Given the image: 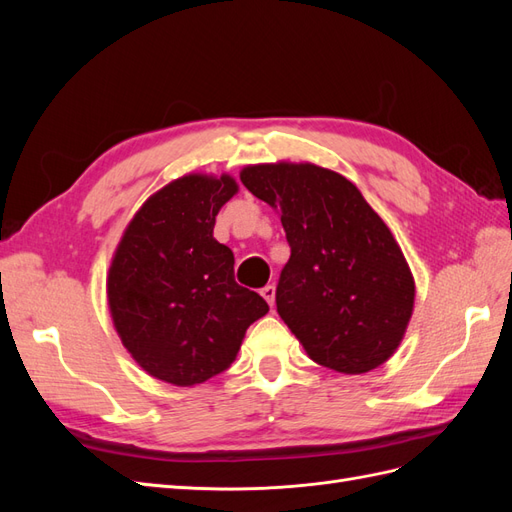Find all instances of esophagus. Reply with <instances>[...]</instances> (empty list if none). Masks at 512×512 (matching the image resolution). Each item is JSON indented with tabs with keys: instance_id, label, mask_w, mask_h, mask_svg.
Listing matches in <instances>:
<instances>
[{
	"instance_id": "esophagus-1",
	"label": "esophagus",
	"mask_w": 512,
	"mask_h": 512,
	"mask_svg": "<svg viewBox=\"0 0 512 512\" xmlns=\"http://www.w3.org/2000/svg\"><path fill=\"white\" fill-rule=\"evenodd\" d=\"M260 294H262V299H265L271 307L275 305V286H271V284H269V286H265V288L260 290Z\"/></svg>"
}]
</instances>
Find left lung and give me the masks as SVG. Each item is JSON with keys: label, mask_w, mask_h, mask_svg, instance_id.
<instances>
[{"label": "left lung", "mask_w": 512, "mask_h": 512, "mask_svg": "<svg viewBox=\"0 0 512 512\" xmlns=\"http://www.w3.org/2000/svg\"><path fill=\"white\" fill-rule=\"evenodd\" d=\"M256 198L280 209L290 260L277 314L309 359L342 374L389 361L414 307V277L389 226L346 177L316 164L241 170Z\"/></svg>", "instance_id": "1"}]
</instances>
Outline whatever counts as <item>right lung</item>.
Returning <instances> with one entry per match:
<instances>
[{"mask_svg": "<svg viewBox=\"0 0 512 512\" xmlns=\"http://www.w3.org/2000/svg\"><path fill=\"white\" fill-rule=\"evenodd\" d=\"M222 175H185L136 211L108 269V307L149 376L194 386L230 367L267 301L235 282V256L213 239L215 215L237 194Z\"/></svg>", "mask_w": 512, "mask_h": 512, "instance_id": "right-lung-1", "label": "right lung"}]
</instances>
